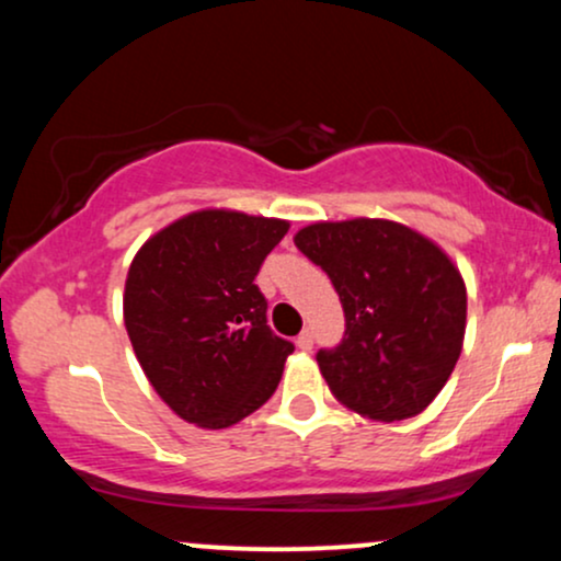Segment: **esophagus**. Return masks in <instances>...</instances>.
Segmentation results:
<instances>
[{
  "mask_svg": "<svg viewBox=\"0 0 561 561\" xmlns=\"http://www.w3.org/2000/svg\"><path fill=\"white\" fill-rule=\"evenodd\" d=\"M295 345H298L300 351H311V347H313V334L308 332V330H302L298 334V340H295Z\"/></svg>",
  "mask_w": 561,
  "mask_h": 561,
  "instance_id": "1",
  "label": "esophagus"
}]
</instances>
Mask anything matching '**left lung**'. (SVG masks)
<instances>
[{"label": "left lung", "instance_id": "left-lung-1", "mask_svg": "<svg viewBox=\"0 0 561 561\" xmlns=\"http://www.w3.org/2000/svg\"><path fill=\"white\" fill-rule=\"evenodd\" d=\"M295 244L327 272L345 311L343 343L317 353L332 396L377 422L427 409L465 343L459 268L433 240L385 218L311 224Z\"/></svg>", "mask_w": 561, "mask_h": 561}]
</instances>
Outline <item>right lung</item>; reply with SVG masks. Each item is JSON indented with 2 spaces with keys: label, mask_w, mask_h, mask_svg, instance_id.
Masks as SVG:
<instances>
[{
  "label": "right lung",
  "mask_w": 561,
  "mask_h": 561,
  "mask_svg": "<svg viewBox=\"0 0 561 561\" xmlns=\"http://www.w3.org/2000/svg\"><path fill=\"white\" fill-rule=\"evenodd\" d=\"M287 229L279 218L197 210L134 255L124 293L128 340L182 420L221 430L274 396L295 345L266 324L255 276Z\"/></svg>",
  "instance_id": "obj_1"
}]
</instances>
